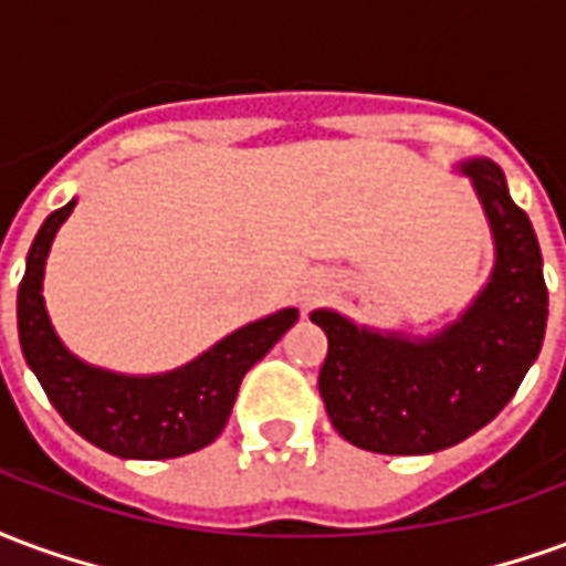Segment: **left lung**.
<instances>
[{"instance_id":"left-lung-1","label":"left lung","mask_w":566,"mask_h":566,"mask_svg":"<svg viewBox=\"0 0 566 566\" xmlns=\"http://www.w3.org/2000/svg\"><path fill=\"white\" fill-rule=\"evenodd\" d=\"M485 206L497 266L473 306L424 343L312 312L327 333L318 391L339 437L376 454H430L473 437L510 403L543 348L548 291L527 214L491 160L463 166Z\"/></svg>"}]
</instances>
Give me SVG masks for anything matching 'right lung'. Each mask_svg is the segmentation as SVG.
<instances>
[{
  "label": "right lung",
  "mask_w": 566,
  "mask_h": 566,
  "mask_svg": "<svg viewBox=\"0 0 566 566\" xmlns=\"http://www.w3.org/2000/svg\"><path fill=\"white\" fill-rule=\"evenodd\" d=\"M75 202L48 214L27 258L18 291V331L27 364L75 433L117 458L163 461L218 439L245 373L296 324V308L275 312L227 336L193 364L150 376H115L87 367L56 339L42 296L44 258Z\"/></svg>",
  "instance_id": "add662e5"
}]
</instances>
